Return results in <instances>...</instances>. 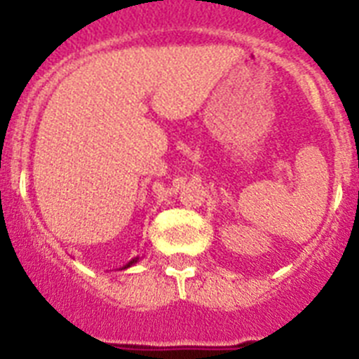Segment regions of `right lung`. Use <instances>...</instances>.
Masks as SVG:
<instances>
[{
    "label": "right lung",
    "instance_id": "1",
    "mask_svg": "<svg viewBox=\"0 0 359 359\" xmlns=\"http://www.w3.org/2000/svg\"><path fill=\"white\" fill-rule=\"evenodd\" d=\"M138 261H140V257H135V259H131V261H129L128 264L123 266V268H120V269H128V268H131V266H135L136 262H138Z\"/></svg>",
    "mask_w": 359,
    "mask_h": 359
}]
</instances>
